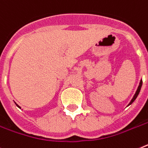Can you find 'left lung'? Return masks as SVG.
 <instances>
[{
    "mask_svg": "<svg viewBox=\"0 0 148 148\" xmlns=\"http://www.w3.org/2000/svg\"><path fill=\"white\" fill-rule=\"evenodd\" d=\"M141 86H142V80H141V82H140V84H139V86H138V87L137 91H136V92H135V95H134V97L132 98V101H130V104H129V105H131L132 103V102H133L134 101H135V99H136V98H137V96H138V94H139V92H140V90H141Z\"/></svg>",
    "mask_w": 148,
    "mask_h": 148,
    "instance_id": "left-lung-1",
    "label": "left lung"
}]
</instances>
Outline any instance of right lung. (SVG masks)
I'll return each instance as SVG.
<instances>
[{
    "label": "right lung",
    "instance_id": "1",
    "mask_svg": "<svg viewBox=\"0 0 148 148\" xmlns=\"http://www.w3.org/2000/svg\"><path fill=\"white\" fill-rule=\"evenodd\" d=\"M16 106H17V107H18V108H20V107L18 106V105H16Z\"/></svg>",
    "mask_w": 148,
    "mask_h": 148
}]
</instances>
